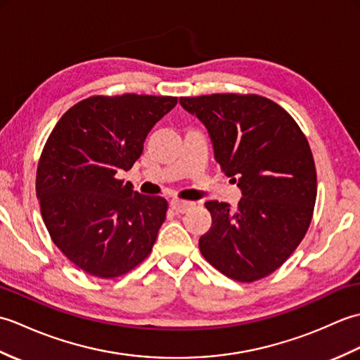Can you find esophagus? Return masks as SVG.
<instances>
[{
	"label": "esophagus",
	"mask_w": 360,
	"mask_h": 360,
	"mask_svg": "<svg viewBox=\"0 0 360 360\" xmlns=\"http://www.w3.org/2000/svg\"><path fill=\"white\" fill-rule=\"evenodd\" d=\"M170 205H172V209L174 210V212H178V213H186L187 210H190L195 205V202H192V201H182V200H172L170 201Z\"/></svg>",
	"instance_id": "obj_1"
}]
</instances>
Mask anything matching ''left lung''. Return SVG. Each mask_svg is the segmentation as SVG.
<instances>
[{
  "mask_svg": "<svg viewBox=\"0 0 360 360\" xmlns=\"http://www.w3.org/2000/svg\"><path fill=\"white\" fill-rule=\"evenodd\" d=\"M207 128L213 155L240 187L238 207L207 201L212 227L200 250L236 281L272 274L297 249L311 224L317 174L307 137L269 98L255 94L181 97Z\"/></svg>",
  "mask_w": 360,
  "mask_h": 360,
  "instance_id": "obj_1",
  "label": "left lung"
}]
</instances>
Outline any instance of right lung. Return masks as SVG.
Listing matches in <instances>:
<instances>
[{
  "label": "right lung",
  "instance_id": "1",
  "mask_svg": "<svg viewBox=\"0 0 360 360\" xmlns=\"http://www.w3.org/2000/svg\"><path fill=\"white\" fill-rule=\"evenodd\" d=\"M178 98L94 96L52 129L37 168V198L53 244L94 277L114 278L151 252L168 204L119 179L143 151L156 122Z\"/></svg>",
  "mask_w": 360,
  "mask_h": 360
}]
</instances>
